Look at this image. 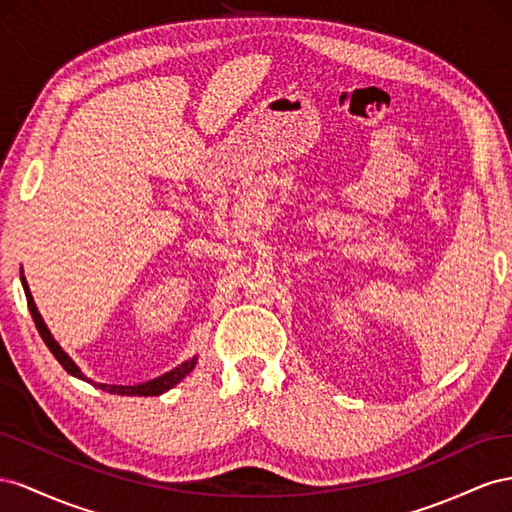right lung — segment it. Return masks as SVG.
Returning a JSON list of instances; mask_svg holds the SVG:
<instances>
[{
  "mask_svg": "<svg viewBox=\"0 0 512 512\" xmlns=\"http://www.w3.org/2000/svg\"><path fill=\"white\" fill-rule=\"evenodd\" d=\"M21 283H23V289H25V298H27L29 313H32L34 324H36V328H38V332H40V337H42V341L47 343V347L51 349V354L57 358V362H60L62 367H64L70 375H75V377H79V379H85V382H92V379H87V377L81 373V369L77 367L75 362H72V358L64 352V349L60 347V343H57V341L51 337V332H49L47 324H45V321H42V317H40V313H38V309H36L34 298H32V291H29L27 281H25L23 274H21ZM195 364H197V356L191 358V360L182 362L180 367H175L173 371H169V373H165V375H160V377H156V379H150V382L137 384V386H115V384H113V386H111V384H96V386H98L100 390H107V392H113V394H122V397H158V394H163V392H167L169 388H173L175 384H180L182 379L195 369Z\"/></svg>",
  "mask_w": 512,
  "mask_h": 512,
  "instance_id": "obj_1",
  "label": "right lung"
}]
</instances>
